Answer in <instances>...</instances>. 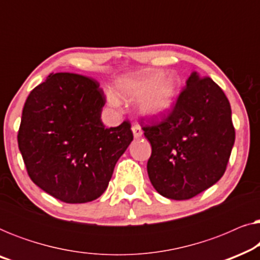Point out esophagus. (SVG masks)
Wrapping results in <instances>:
<instances>
[{
    "label": "esophagus",
    "mask_w": 260,
    "mask_h": 260,
    "mask_svg": "<svg viewBox=\"0 0 260 260\" xmlns=\"http://www.w3.org/2000/svg\"><path fill=\"white\" fill-rule=\"evenodd\" d=\"M133 133H134V137L135 138H140L142 135H143V131H142L141 126H138V125H134L133 126Z\"/></svg>",
    "instance_id": "1"
}]
</instances>
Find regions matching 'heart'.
I'll return each instance as SVG.
<instances>
[{"mask_svg": "<svg viewBox=\"0 0 260 260\" xmlns=\"http://www.w3.org/2000/svg\"><path fill=\"white\" fill-rule=\"evenodd\" d=\"M179 79L175 74L162 76L158 71H145L120 78L116 83L117 93L122 97L134 98L141 95L138 106L142 113L148 117L165 116L172 110L175 103ZM108 101L111 105L118 106L116 95L109 94Z\"/></svg>", "mask_w": 260, "mask_h": 260, "instance_id": "b5f03b06", "label": "heart"}]
</instances>
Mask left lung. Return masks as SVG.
<instances>
[{
	"label": "left lung",
	"instance_id": "left-lung-1",
	"mask_svg": "<svg viewBox=\"0 0 260 260\" xmlns=\"http://www.w3.org/2000/svg\"><path fill=\"white\" fill-rule=\"evenodd\" d=\"M142 129L151 144L149 179L172 200H188L218 182L236 138L229 99L211 78L197 72L167 118Z\"/></svg>",
	"mask_w": 260,
	"mask_h": 260
}]
</instances>
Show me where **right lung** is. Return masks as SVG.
Returning a JSON list of instances; mask_svg holds the SVG:
<instances>
[{
  "instance_id": "right-lung-1",
  "label": "right lung",
  "mask_w": 260,
  "mask_h": 260,
  "mask_svg": "<svg viewBox=\"0 0 260 260\" xmlns=\"http://www.w3.org/2000/svg\"><path fill=\"white\" fill-rule=\"evenodd\" d=\"M105 95L97 81L49 74L24 103L17 143L30 180L66 204L104 193L118 158L134 140L127 120L105 127Z\"/></svg>"
}]
</instances>
